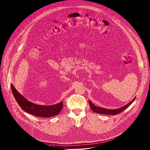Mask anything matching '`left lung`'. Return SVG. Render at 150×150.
I'll list each match as a JSON object with an SVG mask.
<instances>
[{
  "instance_id": "obj_1",
  "label": "left lung",
  "mask_w": 150,
  "mask_h": 150,
  "mask_svg": "<svg viewBox=\"0 0 150 150\" xmlns=\"http://www.w3.org/2000/svg\"><path fill=\"white\" fill-rule=\"evenodd\" d=\"M136 97H134L131 101H130L128 104H126L122 107H120V108L118 109H113V110H110V109H107L104 108H101L99 107H97L94 105L92 102H91L89 100V105H90L91 109L96 113L98 114H105V115H117L118 114H120V112H123L125 109H126L135 100Z\"/></svg>"
}]
</instances>
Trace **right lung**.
Instances as JSON below:
<instances>
[{
    "label": "right lung",
    "mask_w": 150,
    "mask_h": 150,
    "mask_svg": "<svg viewBox=\"0 0 150 150\" xmlns=\"http://www.w3.org/2000/svg\"><path fill=\"white\" fill-rule=\"evenodd\" d=\"M14 97L20 107L26 112L33 115L36 117L42 118H49L58 115L63 107L62 101L54 105H42L31 103L20 94L14 88L13 85H11Z\"/></svg>",
    "instance_id": "right-lung-1"
}]
</instances>
